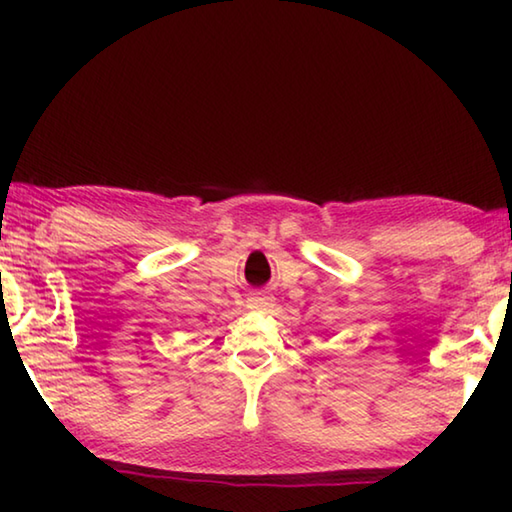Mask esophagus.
<instances>
[{
  "label": "esophagus",
  "instance_id": "obj_1",
  "mask_svg": "<svg viewBox=\"0 0 512 512\" xmlns=\"http://www.w3.org/2000/svg\"><path fill=\"white\" fill-rule=\"evenodd\" d=\"M246 302H248V309H262V307H266V296H262V293H255V296H250Z\"/></svg>",
  "mask_w": 512,
  "mask_h": 512
}]
</instances>
